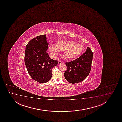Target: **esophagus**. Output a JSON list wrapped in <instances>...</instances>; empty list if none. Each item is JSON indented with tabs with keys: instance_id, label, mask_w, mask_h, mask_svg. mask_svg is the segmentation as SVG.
<instances>
[{
	"instance_id": "obj_1",
	"label": "esophagus",
	"mask_w": 122,
	"mask_h": 122,
	"mask_svg": "<svg viewBox=\"0 0 122 122\" xmlns=\"http://www.w3.org/2000/svg\"><path fill=\"white\" fill-rule=\"evenodd\" d=\"M62 63V61H61L60 60H59V61H58V65H61Z\"/></svg>"
}]
</instances>
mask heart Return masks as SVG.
I'll return each instance as SVG.
<instances>
[{
	"mask_svg": "<svg viewBox=\"0 0 122 122\" xmlns=\"http://www.w3.org/2000/svg\"><path fill=\"white\" fill-rule=\"evenodd\" d=\"M49 50L53 56L56 57L60 51L64 52V56L68 59H73L79 56L83 50L81 44L71 41H59L56 45H50Z\"/></svg>",
	"mask_w": 122,
	"mask_h": 122,
	"instance_id": "heart-1",
	"label": "heart"
}]
</instances>
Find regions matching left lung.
<instances>
[{"label": "left lung", "mask_w": 122, "mask_h": 122, "mask_svg": "<svg viewBox=\"0 0 122 122\" xmlns=\"http://www.w3.org/2000/svg\"><path fill=\"white\" fill-rule=\"evenodd\" d=\"M92 59L93 52L90 48L87 47L86 51L79 58L66 62L67 70L64 76L66 80L72 84L84 80L90 72Z\"/></svg>", "instance_id": "8db88e82"}]
</instances>
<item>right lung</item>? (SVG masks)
Instances as JSON below:
<instances>
[{"instance_id":"obj_1","label":"right lung","mask_w":122,"mask_h":122,"mask_svg":"<svg viewBox=\"0 0 122 122\" xmlns=\"http://www.w3.org/2000/svg\"><path fill=\"white\" fill-rule=\"evenodd\" d=\"M48 45L46 35H42L32 39L26 46L25 64L30 77L39 83L49 81L52 69L57 65V60L51 59L46 52Z\"/></svg>"}]
</instances>
